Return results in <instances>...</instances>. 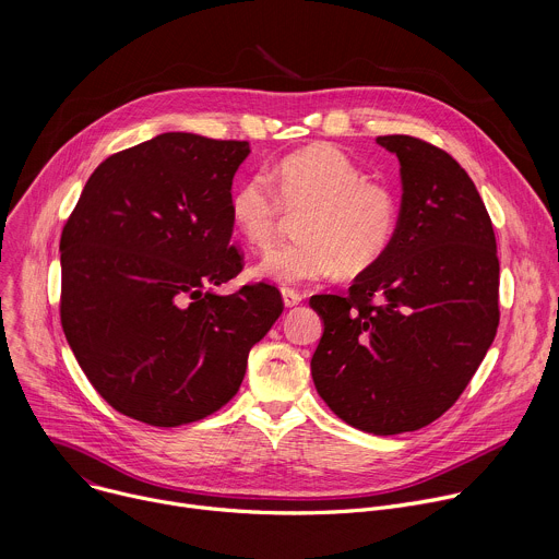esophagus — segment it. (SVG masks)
<instances>
[{
	"label": "esophagus",
	"instance_id": "obj_1",
	"mask_svg": "<svg viewBox=\"0 0 559 559\" xmlns=\"http://www.w3.org/2000/svg\"><path fill=\"white\" fill-rule=\"evenodd\" d=\"M281 294H283V302H285V307H294V305H298V302L302 300V294H300V292H296V289H292V287H283V289H281Z\"/></svg>",
	"mask_w": 559,
	"mask_h": 559
}]
</instances>
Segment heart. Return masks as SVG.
Returning a JSON list of instances; mask_svg holds the SVG:
<instances>
[{"label":"heart","instance_id":"heart-1","mask_svg":"<svg viewBox=\"0 0 559 559\" xmlns=\"http://www.w3.org/2000/svg\"><path fill=\"white\" fill-rule=\"evenodd\" d=\"M265 175H252L229 197V216L243 241L267 248L283 210H302L296 241L272 248L254 267L259 278L283 285L328 278L343 270L358 274L389 248L397 223L393 190L365 179L352 158L330 143L300 147Z\"/></svg>","mask_w":559,"mask_h":559}]
</instances>
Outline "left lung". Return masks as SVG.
<instances>
[{"instance_id":"8db88e82","label":"left lung","mask_w":559,"mask_h":559,"mask_svg":"<svg viewBox=\"0 0 559 559\" xmlns=\"http://www.w3.org/2000/svg\"><path fill=\"white\" fill-rule=\"evenodd\" d=\"M376 141L401 162V214L347 294L309 298L325 323L311 378L341 420L395 436L440 418L485 360L500 261L489 212L451 154L407 134Z\"/></svg>"}]
</instances>
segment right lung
Segmentation results:
<instances>
[{
    "label": "right lung",
    "mask_w": 559,
    "mask_h": 559,
    "mask_svg": "<svg viewBox=\"0 0 559 559\" xmlns=\"http://www.w3.org/2000/svg\"><path fill=\"white\" fill-rule=\"evenodd\" d=\"M248 141L166 132L108 156L61 231V328L104 401L152 427L218 412L283 311L274 285L212 287L243 270L231 179Z\"/></svg>",
    "instance_id": "1"
}]
</instances>
